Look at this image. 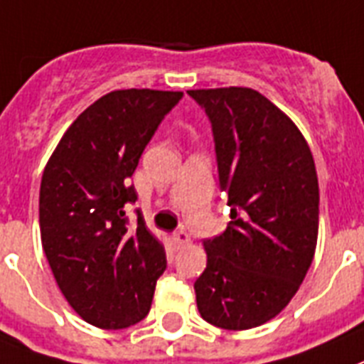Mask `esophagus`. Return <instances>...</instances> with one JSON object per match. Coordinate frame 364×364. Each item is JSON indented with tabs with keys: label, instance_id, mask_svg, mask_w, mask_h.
I'll return each instance as SVG.
<instances>
[{
	"label": "esophagus",
	"instance_id": "1",
	"mask_svg": "<svg viewBox=\"0 0 364 364\" xmlns=\"http://www.w3.org/2000/svg\"><path fill=\"white\" fill-rule=\"evenodd\" d=\"M172 238H173V243H176L178 247L186 245V243L191 242V236H188V232H186V230H176Z\"/></svg>",
	"mask_w": 364,
	"mask_h": 364
}]
</instances>
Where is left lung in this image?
<instances>
[{
    "label": "left lung",
    "mask_w": 364,
    "mask_h": 364,
    "mask_svg": "<svg viewBox=\"0 0 364 364\" xmlns=\"http://www.w3.org/2000/svg\"><path fill=\"white\" fill-rule=\"evenodd\" d=\"M213 124L220 188L230 221L205 240L194 282L201 317L249 330L277 317L299 291L318 235L314 156L295 122L251 87L191 90Z\"/></svg>",
    "instance_id": "8db88e82"
}]
</instances>
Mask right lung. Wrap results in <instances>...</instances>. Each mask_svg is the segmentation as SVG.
Returning a JSON list of instances; mask_svg holds the SVG:
<instances>
[{"mask_svg": "<svg viewBox=\"0 0 364 364\" xmlns=\"http://www.w3.org/2000/svg\"><path fill=\"white\" fill-rule=\"evenodd\" d=\"M181 91L119 90L95 100L60 139L40 185V232L60 291L82 318L121 330L150 311L166 269L163 243L137 210L129 178Z\"/></svg>", "mask_w": 364, "mask_h": 364, "instance_id": "add662e5", "label": "right lung"}]
</instances>
